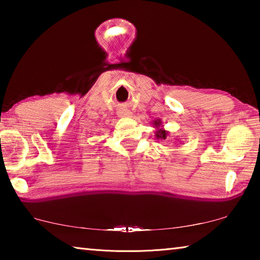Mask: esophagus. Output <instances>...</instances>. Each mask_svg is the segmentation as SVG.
I'll list each match as a JSON object with an SVG mask.
<instances>
[{"instance_id":"34e87169","label":"esophagus","mask_w":260,"mask_h":260,"mask_svg":"<svg viewBox=\"0 0 260 260\" xmlns=\"http://www.w3.org/2000/svg\"><path fill=\"white\" fill-rule=\"evenodd\" d=\"M118 116L122 117V118H128V117L132 116V112H131V110H128V109H121V110H119V111H118Z\"/></svg>"}]
</instances>
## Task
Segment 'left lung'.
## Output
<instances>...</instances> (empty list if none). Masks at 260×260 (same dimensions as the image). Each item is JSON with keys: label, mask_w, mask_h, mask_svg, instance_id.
I'll return each mask as SVG.
<instances>
[{"label": "left lung", "mask_w": 260, "mask_h": 260, "mask_svg": "<svg viewBox=\"0 0 260 260\" xmlns=\"http://www.w3.org/2000/svg\"><path fill=\"white\" fill-rule=\"evenodd\" d=\"M152 125L155 127L156 131H155V136L157 140L159 141H165L167 139V136L170 135V132L166 131L162 128V122L160 119H156L152 121Z\"/></svg>", "instance_id": "obj_1"}]
</instances>
